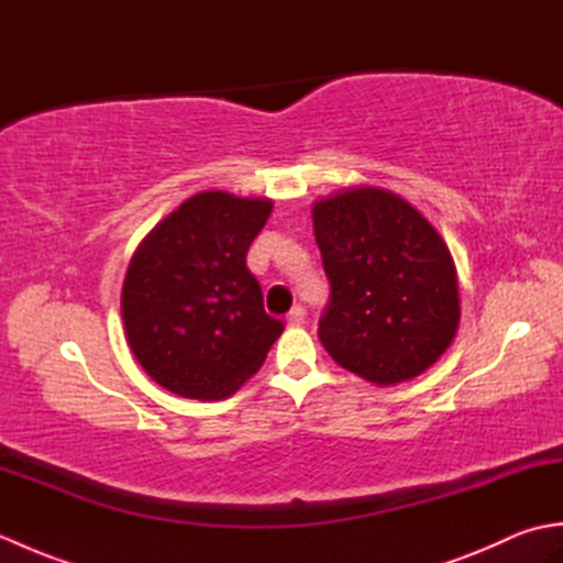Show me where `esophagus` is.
I'll return each mask as SVG.
<instances>
[{"instance_id":"esophagus-1","label":"esophagus","mask_w":563,"mask_h":563,"mask_svg":"<svg viewBox=\"0 0 563 563\" xmlns=\"http://www.w3.org/2000/svg\"><path fill=\"white\" fill-rule=\"evenodd\" d=\"M305 324V309L302 307H295L292 312L288 314V327H302Z\"/></svg>"}]
</instances>
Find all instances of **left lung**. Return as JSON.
Segmentation results:
<instances>
[{"instance_id":"obj_1","label":"left lung","mask_w":563,"mask_h":563,"mask_svg":"<svg viewBox=\"0 0 563 563\" xmlns=\"http://www.w3.org/2000/svg\"><path fill=\"white\" fill-rule=\"evenodd\" d=\"M312 220L331 285L317 331L327 353L379 387L426 373L460 327L445 239L409 200L377 186L317 200Z\"/></svg>"}]
</instances>
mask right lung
Here are the masks:
<instances>
[{
	"label": "right lung",
	"mask_w": 563,
	"mask_h": 563,
	"mask_svg": "<svg viewBox=\"0 0 563 563\" xmlns=\"http://www.w3.org/2000/svg\"><path fill=\"white\" fill-rule=\"evenodd\" d=\"M271 210V198L196 194L130 258L121 295L125 339L142 369L172 394L232 397L283 333L246 268V251Z\"/></svg>",
	"instance_id": "right-lung-1"
}]
</instances>
